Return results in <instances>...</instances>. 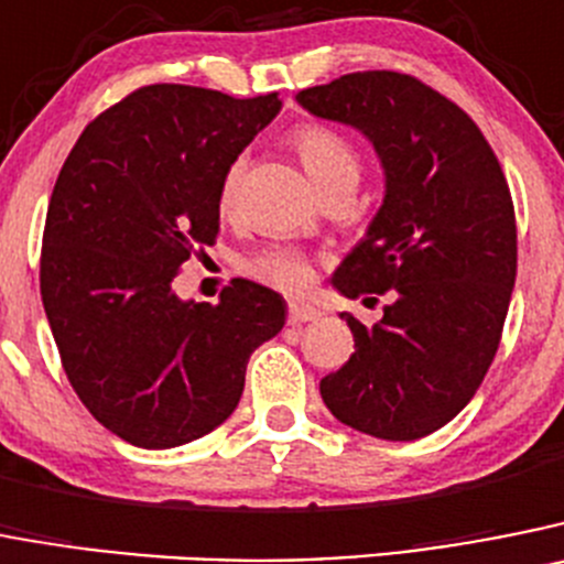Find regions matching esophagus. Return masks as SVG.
I'll use <instances>...</instances> for the list:
<instances>
[{"instance_id": "1", "label": "esophagus", "mask_w": 564, "mask_h": 564, "mask_svg": "<svg viewBox=\"0 0 564 564\" xmlns=\"http://www.w3.org/2000/svg\"><path fill=\"white\" fill-rule=\"evenodd\" d=\"M322 316V310L310 307V304H302V302H291V307H288V324H307V322H316V318Z\"/></svg>"}]
</instances>
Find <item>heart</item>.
<instances>
[{
	"instance_id": "obj_1",
	"label": "heart",
	"mask_w": 564,
	"mask_h": 564,
	"mask_svg": "<svg viewBox=\"0 0 564 564\" xmlns=\"http://www.w3.org/2000/svg\"><path fill=\"white\" fill-rule=\"evenodd\" d=\"M291 144L322 193H329L335 187L355 189L360 178V159L344 133L329 126H318V122H304V126L293 128ZM242 170H246V156L231 159L229 167L224 170L218 193L224 212L235 206ZM246 271L285 293H302L313 285V260L296 248H265L246 262Z\"/></svg>"
}]
</instances>
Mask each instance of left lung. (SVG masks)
<instances>
[{"instance_id": "left-lung-1", "label": "left lung", "mask_w": 564, "mask_h": 564, "mask_svg": "<svg viewBox=\"0 0 564 564\" xmlns=\"http://www.w3.org/2000/svg\"><path fill=\"white\" fill-rule=\"evenodd\" d=\"M296 100L364 131L386 167L383 206L333 285L391 304L375 327L340 313L355 352L322 397L355 431L422 438L473 400L498 352L518 276L509 184L469 113L411 75L352 72Z\"/></svg>"}]
</instances>
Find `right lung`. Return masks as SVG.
Listing matches in <instances>:
<instances>
[{"label":"right lung","instance_id":"right-lung-1","mask_svg":"<svg viewBox=\"0 0 564 564\" xmlns=\"http://www.w3.org/2000/svg\"><path fill=\"white\" fill-rule=\"evenodd\" d=\"M279 97L153 83L91 120L55 181L41 299L61 366L89 413L148 451L226 422L246 364L285 327V302L235 279L218 304L173 279L220 231V178L276 117Z\"/></svg>","mask_w":564,"mask_h":564}]
</instances>
